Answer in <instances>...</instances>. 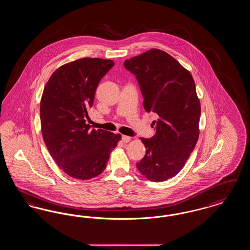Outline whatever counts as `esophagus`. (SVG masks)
<instances>
[{
    "label": "esophagus",
    "instance_id": "34e87169",
    "mask_svg": "<svg viewBox=\"0 0 250 250\" xmlns=\"http://www.w3.org/2000/svg\"><path fill=\"white\" fill-rule=\"evenodd\" d=\"M122 141L124 142L125 143H129L131 141L130 137H128V136H122Z\"/></svg>",
    "mask_w": 250,
    "mask_h": 250
}]
</instances>
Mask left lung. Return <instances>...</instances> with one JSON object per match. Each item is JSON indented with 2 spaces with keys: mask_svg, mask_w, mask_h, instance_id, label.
I'll list each match as a JSON object with an SVG mask.
<instances>
[{
  "mask_svg": "<svg viewBox=\"0 0 250 250\" xmlns=\"http://www.w3.org/2000/svg\"><path fill=\"white\" fill-rule=\"evenodd\" d=\"M124 65L136 75L144 109L157 116L155 136L141 139L146 154L136 166L152 182L166 181L184 167L199 139L201 103L195 82L178 61L157 48L125 60Z\"/></svg>",
  "mask_w": 250,
  "mask_h": 250,
  "instance_id": "1",
  "label": "left lung"
}]
</instances>
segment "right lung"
Returning <instances> with one entry per match:
<instances>
[{
    "label": "right lung",
    "instance_id": "add662e5",
    "mask_svg": "<svg viewBox=\"0 0 250 250\" xmlns=\"http://www.w3.org/2000/svg\"><path fill=\"white\" fill-rule=\"evenodd\" d=\"M113 65L111 60H76L56 69L44 88L42 136L56 164L73 178L89 180L102 173L121 140L120 134L92 129L86 123L98 83Z\"/></svg>",
    "mask_w": 250,
    "mask_h": 250
}]
</instances>
